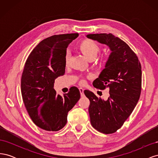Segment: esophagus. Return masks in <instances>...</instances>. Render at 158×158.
I'll use <instances>...</instances> for the list:
<instances>
[{"mask_svg": "<svg viewBox=\"0 0 158 158\" xmlns=\"http://www.w3.org/2000/svg\"><path fill=\"white\" fill-rule=\"evenodd\" d=\"M79 90H80L81 96H84V89L82 88H79Z\"/></svg>", "mask_w": 158, "mask_h": 158, "instance_id": "obj_1", "label": "esophagus"}]
</instances>
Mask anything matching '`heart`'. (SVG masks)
I'll return each instance as SVG.
<instances>
[{
	"instance_id": "1",
	"label": "heart",
	"mask_w": 158,
	"mask_h": 158,
	"mask_svg": "<svg viewBox=\"0 0 158 158\" xmlns=\"http://www.w3.org/2000/svg\"><path fill=\"white\" fill-rule=\"evenodd\" d=\"M78 48L81 51V52L89 60L94 59L95 56L100 52V50H101V48H100L99 45L97 43L90 39H84L82 41H81L78 45ZM69 53L66 52L64 56V63L66 65L69 63ZM96 61L97 64H101L104 60L102 59H99ZM88 77H89V76H88ZM84 82L85 80L84 79H81L80 80V83L81 84H84Z\"/></svg>"
}]
</instances>
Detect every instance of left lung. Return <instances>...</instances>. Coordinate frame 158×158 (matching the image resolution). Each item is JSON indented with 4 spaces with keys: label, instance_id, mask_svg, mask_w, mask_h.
<instances>
[{
    "label": "left lung",
    "instance_id": "obj_1",
    "mask_svg": "<svg viewBox=\"0 0 158 158\" xmlns=\"http://www.w3.org/2000/svg\"><path fill=\"white\" fill-rule=\"evenodd\" d=\"M87 37L106 44L111 51L105 68L93 82L96 88L109 90L107 101L84 90L89 100V114L92 127L103 134L120 128L131 115L139 100L142 88V68L131 47L112 33H95Z\"/></svg>",
    "mask_w": 158,
    "mask_h": 158
}]
</instances>
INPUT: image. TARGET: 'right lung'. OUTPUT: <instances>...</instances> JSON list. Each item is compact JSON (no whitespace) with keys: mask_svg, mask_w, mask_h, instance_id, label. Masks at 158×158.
Wrapping results in <instances>:
<instances>
[{"mask_svg":"<svg viewBox=\"0 0 158 158\" xmlns=\"http://www.w3.org/2000/svg\"><path fill=\"white\" fill-rule=\"evenodd\" d=\"M78 33L52 35L42 40L28 56L21 78L23 102L35 125L58 131L67 123L68 113L80 98L76 87L62 97L53 88L55 80L65 73L66 48Z\"/></svg>","mask_w":158,"mask_h":158,"instance_id":"add662e5","label":"right lung"}]
</instances>
